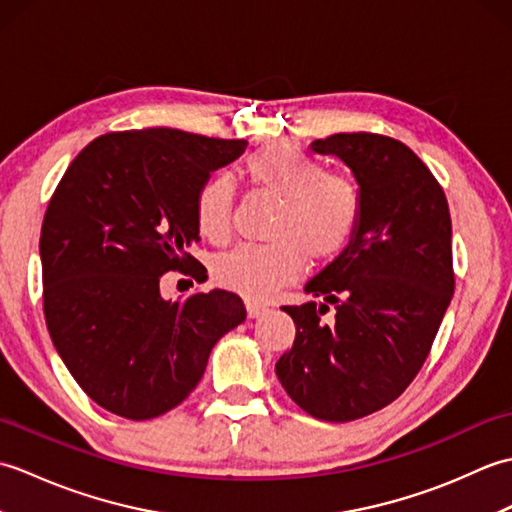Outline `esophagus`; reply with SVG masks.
<instances>
[{
	"mask_svg": "<svg viewBox=\"0 0 512 512\" xmlns=\"http://www.w3.org/2000/svg\"><path fill=\"white\" fill-rule=\"evenodd\" d=\"M246 312H248L250 319H257V317H262L264 312H268V306H266V303H262V301L246 299Z\"/></svg>",
	"mask_w": 512,
	"mask_h": 512,
	"instance_id": "obj_1",
	"label": "esophagus"
}]
</instances>
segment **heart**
Segmentation results:
<instances>
[{
	"instance_id": "obj_1",
	"label": "heart",
	"mask_w": 512,
	"mask_h": 512,
	"mask_svg": "<svg viewBox=\"0 0 512 512\" xmlns=\"http://www.w3.org/2000/svg\"><path fill=\"white\" fill-rule=\"evenodd\" d=\"M244 173L262 191L281 200L270 244H242L215 259L213 275L228 290L248 299H262L295 281L306 257L312 264L339 259L358 235L363 195L347 176L325 173L319 160L275 143L244 162ZM235 193L224 176L206 180L195 193L193 213L198 231L220 244L231 235Z\"/></svg>"
}]
</instances>
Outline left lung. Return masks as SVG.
<instances>
[{
    "mask_svg": "<svg viewBox=\"0 0 512 512\" xmlns=\"http://www.w3.org/2000/svg\"><path fill=\"white\" fill-rule=\"evenodd\" d=\"M310 149L352 169L363 220L352 246L306 284L321 301L284 306L297 334L275 372L312 418L350 422L394 402L427 361L455 288L451 215L438 180L396 138L334 134Z\"/></svg>",
    "mask_w": 512,
    "mask_h": 512,
    "instance_id": "left-lung-1",
    "label": "left lung"
}]
</instances>
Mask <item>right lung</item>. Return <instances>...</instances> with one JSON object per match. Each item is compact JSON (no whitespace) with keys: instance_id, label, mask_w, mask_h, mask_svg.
I'll return each mask as SVG.
<instances>
[{"instance_id":"right-lung-1","label":"right lung","mask_w":512,"mask_h":512,"mask_svg":"<svg viewBox=\"0 0 512 512\" xmlns=\"http://www.w3.org/2000/svg\"><path fill=\"white\" fill-rule=\"evenodd\" d=\"M246 140L169 127L99 136L72 160L43 217L39 253L50 339L96 405L129 420L178 407L213 345L246 319L233 292L160 295V277L198 281L195 193Z\"/></svg>"}]
</instances>
